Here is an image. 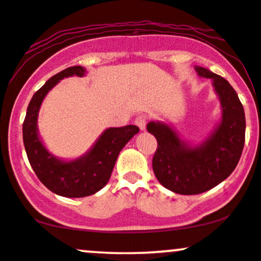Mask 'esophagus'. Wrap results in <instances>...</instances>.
<instances>
[{
    "mask_svg": "<svg viewBox=\"0 0 261 261\" xmlns=\"http://www.w3.org/2000/svg\"><path fill=\"white\" fill-rule=\"evenodd\" d=\"M135 124L139 126L140 130H145L146 128V124H147V115H139L136 119H135Z\"/></svg>",
    "mask_w": 261,
    "mask_h": 261,
    "instance_id": "1",
    "label": "esophagus"
}]
</instances>
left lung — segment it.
Here are the masks:
<instances>
[{
  "label": "left lung",
  "instance_id": "1",
  "mask_svg": "<svg viewBox=\"0 0 261 261\" xmlns=\"http://www.w3.org/2000/svg\"><path fill=\"white\" fill-rule=\"evenodd\" d=\"M197 76L210 79L221 104V118L200 142L182 139L164 121H149L147 131L157 139L152 167L158 181L180 195H196L222 182L238 164L245 140L244 109L223 77L195 66Z\"/></svg>",
  "mask_w": 261,
  "mask_h": 261
}]
</instances>
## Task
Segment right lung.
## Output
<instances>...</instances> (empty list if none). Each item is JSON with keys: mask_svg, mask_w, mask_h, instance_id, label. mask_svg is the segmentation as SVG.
<instances>
[{"mask_svg": "<svg viewBox=\"0 0 261 261\" xmlns=\"http://www.w3.org/2000/svg\"><path fill=\"white\" fill-rule=\"evenodd\" d=\"M86 73L82 66H72L47 80L33 95L23 122V142L33 170L50 191L65 197L89 196L106 187L120 151L140 131L135 125L108 127L85 154L74 160H62L46 148L38 128L44 98L61 80Z\"/></svg>", "mask_w": 261, "mask_h": 261, "instance_id": "add662e5", "label": "right lung"}]
</instances>
